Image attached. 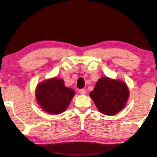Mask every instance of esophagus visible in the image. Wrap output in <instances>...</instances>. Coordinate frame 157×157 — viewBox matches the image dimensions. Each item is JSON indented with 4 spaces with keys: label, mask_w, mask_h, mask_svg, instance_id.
I'll return each instance as SVG.
<instances>
[{
    "label": "esophagus",
    "mask_w": 157,
    "mask_h": 157,
    "mask_svg": "<svg viewBox=\"0 0 157 157\" xmlns=\"http://www.w3.org/2000/svg\"><path fill=\"white\" fill-rule=\"evenodd\" d=\"M79 93H80V94H82V95L85 94V93H86V90H85V88L80 89V90H79Z\"/></svg>",
    "instance_id": "obj_1"
}]
</instances>
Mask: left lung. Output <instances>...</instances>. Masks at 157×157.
<instances>
[{
    "instance_id": "1",
    "label": "left lung",
    "mask_w": 157,
    "mask_h": 157,
    "mask_svg": "<svg viewBox=\"0 0 157 157\" xmlns=\"http://www.w3.org/2000/svg\"><path fill=\"white\" fill-rule=\"evenodd\" d=\"M90 96L99 112L112 116L125 106L129 98V90L123 81L104 77L96 82Z\"/></svg>"
}]
</instances>
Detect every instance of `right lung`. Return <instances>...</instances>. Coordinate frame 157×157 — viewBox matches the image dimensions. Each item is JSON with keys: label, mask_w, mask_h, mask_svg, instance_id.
<instances>
[{"label": "right lung", "mask_w": 157, "mask_h": 157, "mask_svg": "<svg viewBox=\"0 0 157 157\" xmlns=\"http://www.w3.org/2000/svg\"><path fill=\"white\" fill-rule=\"evenodd\" d=\"M75 95L74 90L65 86L64 81L57 77L39 83L35 90L37 104L51 114L64 112Z\"/></svg>", "instance_id": "1"}]
</instances>
